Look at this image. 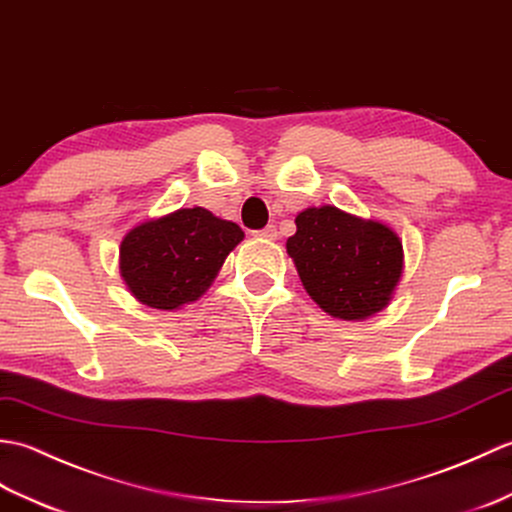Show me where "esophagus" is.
Segmentation results:
<instances>
[{
	"instance_id": "1",
	"label": "esophagus",
	"mask_w": 512,
	"mask_h": 512,
	"mask_svg": "<svg viewBox=\"0 0 512 512\" xmlns=\"http://www.w3.org/2000/svg\"><path fill=\"white\" fill-rule=\"evenodd\" d=\"M256 236H258V238H265V241H276V238H278L276 225H267L265 230H258V232H256Z\"/></svg>"
}]
</instances>
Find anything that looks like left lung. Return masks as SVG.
I'll use <instances>...</instances> for the list:
<instances>
[{
  "label": "left lung",
  "mask_w": 512,
  "mask_h": 512,
  "mask_svg": "<svg viewBox=\"0 0 512 512\" xmlns=\"http://www.w3.org/2000/svg\"><path fill=\"white\" fill-rule=\"evenodd\" d=\"M287 254L306 293L339 320H366L390 304L403 274V245L388 225L335 206L295 217Z\"/></svg>",
  "instance_id": "1"
}]
</instances>
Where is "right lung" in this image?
Here are the masks:
<instances>
[{
  "instance_id": "obj_1",
  "label": "right lung",
  "mask_w": 512,
  "mask_h": 512,
  "mask_svg": "<svg viewBox=\"0 0 512 512\" xmlns=\"http://www.w3.org/2000/svg\"><path fill=\"white\" fill-rule=\"evenodd\" d=\"M243 238L241 227L206 208H181L135 225L122 238L120 276L135 300L173 311L208 291Z\"/></svg>"
}]
</instances>
